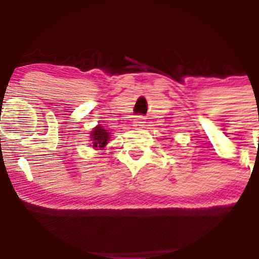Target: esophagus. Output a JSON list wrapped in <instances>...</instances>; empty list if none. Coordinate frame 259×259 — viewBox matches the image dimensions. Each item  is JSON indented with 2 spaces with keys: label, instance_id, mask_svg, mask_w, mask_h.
Listing matches in <instances>:
<instances>
[{
  "label": "esophagus",
  "instance_id": "34e87169",
  "mask_svg": "<svg viewBox=\"0 0 259 259\" xmlns=\"http://www.w3.org/2000/svg\"><path fill=\"white\" fill-rule=\"evenodd\" d=\"M144 123H145V118L144 116H136V118L134 119V127L136 128V130H140V128H143Z\"/></svg>",
  "mask_w": 259,
  "mask_h": 259
}]
</instances>
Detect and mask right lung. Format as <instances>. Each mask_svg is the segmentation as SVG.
<instances>
[{
	"mask_svg": "<svg viewBox=\"0 0 259 259\" xmlns=\"http://www.w3.org/2000/svg\"><path fill=\"white\" fill-rule=\"evenodd\" d=\"M91 139H92L93 148H105L107 141L110 140V134L104 128V125H97L93 128L92 134H91Z\"/></svg>",
	"mask_w": 259,
	"mask_h": 259,
	"instance_id": "add662e5",
	"label": "right lung"
}]
</instances>
